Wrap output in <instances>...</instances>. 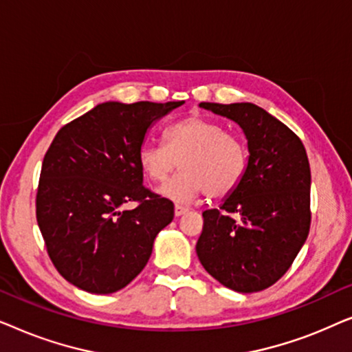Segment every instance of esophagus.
I'll use <instances>...</instances> for the list:
<instances>
[{
    "instance_id": "34e87169",
    "label": "esophagus",
    "mask_w": 352,
    "mask_h": 352,
    "mask_svg": "<svg viewBox=\"0 0 352 352\" xmlns=\"http://www.w3.org/2000/svg\"><path fill=\"white\" fill-rule=\"evenodd\" d=\"M186 213H187L186 206H182V205H176L175 206V214L176 216H182V214H186Z\"/></svg>"
}]
</instances>
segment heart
<instances>
[{"instance_id": "b5f03b06", "label": "heart", "mask_w": 352, "mask_h": 352, "mask_svg": "<svg viewBox=\"0 0 352 352\" xmlns=\"http://www.w3.org/2000/svg\"><path fill=\"white\" fill-rule=\"evenodd\" d=\"M166 146L144 142L138 160L144 175L155 184L168 181L177 166L182 173L160 190L176 201H194L204 194L223 199L243 181L248 166L245 142L204 115L192 113L171 124Z\"/></svg>"}]
</instances>
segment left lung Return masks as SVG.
I'll return each mask as SVG.
<instances>
[{"mask_svg": "<svg viewBox=\"0 0 352 352\" xmlns=\"http://www.w3.org/2000/svg\"><path fill=\"white\" fill-rule=\"evenodd\" d=\"M200 107L237 123L250 155L237 189L219 210L204 211L197 256L205 271L230 290L261 292L290 269L309 234L306 148L287 124L252 102H201Z\"/></svg>", "mask_w": 352, "mask_h": 352, "instance_id": "1", "label": "left lung"}]
</instances>
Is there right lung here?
Segmentation results:
<instances>
[{"instance_id": "1", "label": "right lung", "mask_w": 352, "mask_h": 352, "mask_svg": "<svg viewBox=\"0 0 352 352\" xmlns=\"http://www.w3.org/2000/svg\"><path fill=\"white\" fill-rule=\"evenodd\" d=\"M177 102H104L59 129L41 165L36 221L67 282L107 295L146 267L173 221L171 200L142 184L138 153L147 129ZM124 203H136L123 210Z\"/></svg>"}]
</instances>
